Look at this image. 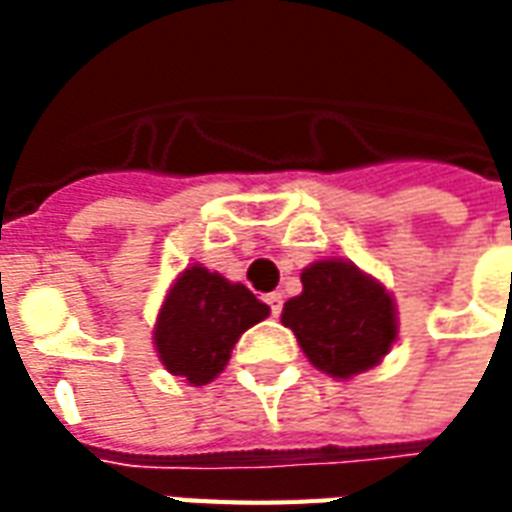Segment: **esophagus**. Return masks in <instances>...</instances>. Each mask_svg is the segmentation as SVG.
Wrapping results in <instances>:
<instances>
[{
  "instance_id": "34e87169",
  "label": "esophagus",
  "mask_w": 512,
  "mask_h": 512,
  "mask_svg": "<svg viewBox=\"0 0 512 512\" xmlns=\"http://www.w3.org/2000/svg\"><path fill=\"white\" fill-rule=\"evenodd\" d=\"M266 301H268V307H271V315H279V312H282V301H285V296H282V293H268Z\"/></svg>"
}]
</instances>
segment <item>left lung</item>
<instances>
[{"label":"left lung","instance_id":"8db88e82","mask_svg":"<svg viewBox=\"0 0 512 512\" xmlns=\"http://www.w3.org/2000/svg\"><path fill=\"white\" fill-rule=\"evenodd\" d=\"M282 323L310 365L340 381L381 365L400 326L384 282L343 257H323L301 271V293L285 301Z\"/></svg>","mask_w":512,"mask_h":512}]
</instances>
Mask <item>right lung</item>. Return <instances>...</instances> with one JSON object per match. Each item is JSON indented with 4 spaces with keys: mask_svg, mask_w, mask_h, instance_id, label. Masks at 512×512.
I'll use <instances>...</instances> for the list:
<instances>
[{
    "mask_svg": "<svg viewBox=\"0 0 512 512\" xmlns=\"http://www.w3.org/2000/svg\"><path fill=\"white\" fill-rule=\"evenodd\" d=\"M268 312V304L246 285L191 263L161 301L153 348L167 373L189 386H205L227 367L241 334L268 318Z\"/></svg>",
    "mask_w": 512,
    "mask_h": 512,
    "instance_id": "1",
    "label": "right lung"
}]
</instances>
